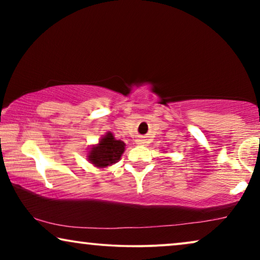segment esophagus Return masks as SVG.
Returning <instances> with one entry per match:
<instances>
[{
    "mask_svg": "<svg viewBox=\"0 0 260 260\" xmlns=\"http://www.w3.org/2000/svg\"><path fill=\"white\" fill-rule=\"evenodd\" d=\"M137 144H145V140H143V138H140V140H137Z\"/></svg>",
    "mask_w": 260,
    "mask_h": 260,
    "instance_id": "1",
    "label": "esophagus"
}]
</instances>
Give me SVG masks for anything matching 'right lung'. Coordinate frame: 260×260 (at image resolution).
I'll return each mask as SVG.
<instances>
[{
  "mask_svg": "<svg viewBox=\"0 0 260 260\" xmlns=\"http://www.w3.org/2000/svg\"><path fill=\"white\" fill-rule=\"evenodd\" d=\"M124 142L116 140L111 133L106 134L97 145L91 148L88 159L97 167H108L120 158L124 152Z\"/></svg>",
  "mask_w": 260,
  "mask_h": 260,
  "instance_id": "obj_1",
  "label": "right lung"
}]
</instances>
